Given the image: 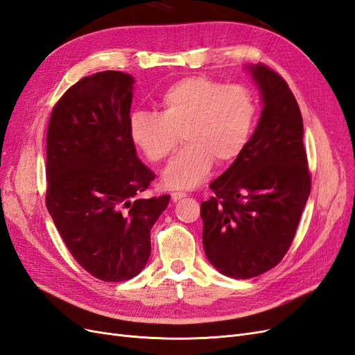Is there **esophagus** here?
I'll return each mask as SVG.
<instances>
[{
    "mask_svg": "<svg viewBox=\"0 0 355 355\" xmlns=\"http://www.w3.org/2000/svg\"><path fill=\"white\" fill-rule=\"evenodd\" d=\"M185 197H187L185 192H173V194H171V200H173L175 202L182 200V198H185Z\"/></svg>",
    "mask_w": 355,
    "mask_h": 355,
    "instance_id": "obj_1",
    "label": "esophagus"
}]
</instances>
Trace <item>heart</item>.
I'll use <instances>...</instances> for the list:
<instances>
[{"instance_id": "heart-1", "label": "heart", "mask_w": 355, "mask_h": 355, "mask_svg": "<svg viewBox=\"0 0 355 355\" xmlns=\"http://www.w3.org/2000/svg\"><path fill=\"white\" fill-rule=\"evenodd\" d=\"M159 112L137 111L130 137L151 163L166 159L179 141L185 146L163 171L168 189H192L206 179L216 161L230 164L249 144L257 120V101L241 84L209 77L182 78L159 94Z\"/></svg>"}]
</instances>
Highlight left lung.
<instances>
[{
  "label": "left lung",
  "instance_id": "left-lung-1",
  "mask_svg": "<svg viewBox=\"0 0 355 355\" xmlns=\"http://www.w3.org/2000/svg\"><path fill=\"white\" fill-rule=\"evenodd\" d=\"M261 93L262 112L244 153L210 184L201 202L202 247L231 278L271 270L288 250L311 191L304 123L287 83L265 65L244 68Z\"/></svg>",
  "mask_w": 355,
  "mask_h": 355
}]
</instances>
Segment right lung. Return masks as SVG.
Returning a JSON list of instances; mask_svg holds the SVG:
<instances>
[{"instance_id":"right-lung-1","label":"right lung","mask_w":355,"mask_h":355,"mask_svg":"<svg viewBox=\"0 0 355 355\" xmlns=\"http://www.w3.org/2000/svg\"><path fill=\"white\" fill-rule=\"evenodd\" d=\"M135 78L120 71L80 80L53 108L47 209L68 250L103 282H125L151 254V230L170 196L141 198L155 175L130 137Z\"/></svg>"}]
</instances>
